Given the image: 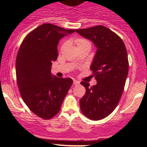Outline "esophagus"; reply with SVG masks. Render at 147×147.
<instances>
[{"instance_id": "1", "label": "esophagus", "mask_w": 147, "mask_h": 147, "mask_svg": "<svg viewBox=\"0 0 147 147\" xmlns=\"http://www.w3.org/2000/svg\"><path fill=\"white\" fill-rule=\"evenodd\" d=\"M73 84L75 86H76V85H79V82H78V81H77V80H73Z\"/></svg>"}]
</instances>
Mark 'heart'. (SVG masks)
<instances>
[{
  "mask_svg": "<svg viewBox=\"0 0 147 147\" xmlns=\"http://www.w3.org/2000/svg\"><path fill=\"white\" fill-rule=\"evenodd\" d=\"M76 44H77V47L82 46V45H90V42L88 41V40L86 39V38H79L76 40ZM66 43H63V45H62V48H64L65 46Z\"/></svg>",
  "mask_w": 147,
  "mask_h": 147,
  "instance_id": "obj_1",
  "label": "heart"
}]
</instances>
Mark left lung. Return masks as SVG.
<instances>
[{"instance_id": "obj_1", "label": "left lung", "mask_w": 147, "mask_h": 147, "mask_svg": "<svg viewBox=\"0 0 147 147\" xmlns=\"http://www.w3.org/2000/svg\"><path fill=\"white\" fill-rule=\"evenodd\" d=\"M75 31L97 49L90 65L97 83L90 87L87 82H81L86 92L79 104L86 117L100 120L115 110L122 97L129 72L127 51L122 38L105 26Z\"/></svg>"}]
</instances>
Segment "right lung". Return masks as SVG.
<instances>
[{
  "label": "right lung",
  "mask_w": 147,
  "mask_h": 147,
  "mask_svg": "<svg viewBox=\"0 0 147 147\" xmlns=\"http://www.w3.org/2000/svg\"><path fill=\"white\" fill-rule=\"evenodd\" d=\"M44 23L25 37L16 60V82L23 102L38 117L51 119L59 112L72 79L52 76L59 40L75 32Z\"/></svg>",
  "instance_id": "1"
}]
</instances>
